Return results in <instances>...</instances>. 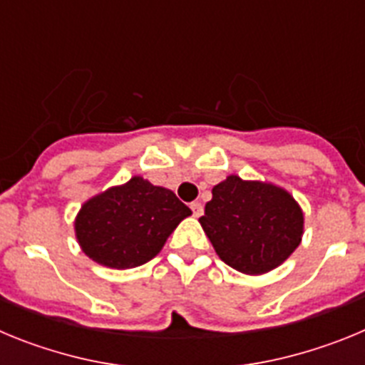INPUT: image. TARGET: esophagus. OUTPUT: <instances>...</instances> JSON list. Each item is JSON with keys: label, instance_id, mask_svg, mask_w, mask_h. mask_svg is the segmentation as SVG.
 <instances>
[{"label": "esophagus", "instance_id": "1", "mask_svg": "<svg viewBox=\"0 0 365 365\" xmlns=\"http://www.w3.org/2000/svg\"><path fill=\"white\" fill-rule=\"evenodd\" d=\"M190 208H192V212L195 217H201L202 212H205V208H202L201 202H192V205H190Z\"/></svg>", "mask_w": 365, "mask_h": 365}]
</instances>
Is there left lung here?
I'll use <instances>...</instances> for the list:
<instances>
[{
    "instance_id": "left-lung-1",
    "label": "left lung",
    "mask_w": 365,
    "mask_h": 365,
    "mask_svg": "<svg viewBox=\"0 0 365 365\" xmlns=\"http://www.w3.org/2000/svg\"><path fill=\"white\" fill-rule=\"evenodd\" d=\"M199 222L228 267L261 276L298 248L305 219L298 201L282 186L228 175L212 188Z\"/></svg>"
}]
</instances>
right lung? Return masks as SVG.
<instances>
[{
	"label": "right lung",
	"mask_w": 365,
	"mask_h": 365,
	"mask_svg": "<svg viewBox=\"0 0 365 365\" xmlns=\"http://www.w3.org/2000/svg\"><path fill=\"white\" fill-rule=\"evenodd\" d=\"M188 215L192 210L172 190L135 175L87 199L74 217V235L98 265L133 269L153 259Z\"/></svg>",
	"instance_id": "obj_1"
}]
</instances>
